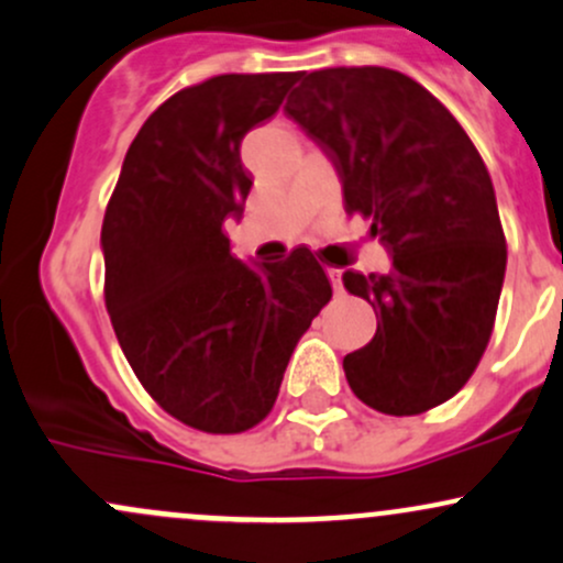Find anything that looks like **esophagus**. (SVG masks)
<instances>
[{
	"label": "esophagus",
	"instance_id": "34e87169",
	"mask_svg": "<svg viewBox=\"0 0 563 563\" xmlns=\"http://www.w3.org/2000/svg\"><path fill=\"white\" fill-rule=\"evenodd\" d=\"M327 276H329V282H332V287L336 289V292H340V289H342V271L340 268H327Z\"/></svg>",
	"mask_w": 563,
	"mask_h": 563
}]
</instances>
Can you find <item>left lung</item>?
<instances>
[{
    "label": "left lung",
    "instance_id": "1",
    "mask_svg": "<svg viewBox=\"0 0 563 563\" xmlns=\"http://www.w3.org/2000/svg\"><path fill=\"white\" fill-rule=\"evenodd\" d=\"M340 174L347 213L372 218L387 274L345 271L376 334L342 366L389 416L451 400L490 342L506 276L495 189L461 123L406 73L363 65L297 73L284 104Z\"/></svg>",
    "mask_w": 563,
    "mask_h": 563
}]
</instances>
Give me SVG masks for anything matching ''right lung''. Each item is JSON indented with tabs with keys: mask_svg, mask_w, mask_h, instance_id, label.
I'll list each match as a JSON object with an SVG mask.
<instances>
[{
	"mask_svg": "<svg viewBox=\"0 0 563 563\" xmlns=\"http://www.w3.org/2000/svg\"><path fill=\"white\" fill-rule=\"evenodd\" d=\"M295 78L227 73L176 91L139 129L104 210V306L125 361L163 411L202 432L266 419L332 297L308 247L244 263L223 234L253 187L242 139Z\"/></svg>",
	"mask_w": 563,
	"mask_h": 563,
	"instance_id": "obj_1",
	"label": "right lung"
}]
</instances>
